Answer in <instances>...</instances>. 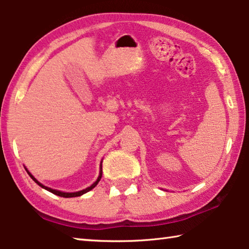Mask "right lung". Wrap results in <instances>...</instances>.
<instances>
[{
	"mask_svg": "<svg viewBox=\"0 0 249 249\" xmlns=\"http://www.w3.org/2000/svg\"><path fill=\"white\" fill-rule=\"evenodd\" d=\"M28 172V171H27ZM28 175L31 176V178L35 181V182L38 184V185H40L41 188H44V189H46V190L47 191H49V192H52V193H53V195H56V196H64V197H73V196H82V195H84V193H87V192H89L90 190H92V189H93L96 184L99 183V181L101 180V178H102V166H101V170H100V175H99V178H98V180L95 181V182L91 185V187H89V188H87V189H84V190H81V191H78V192H72V193H67V192H61V191H58V190H53V189H50V188H48V187H45V185H43L41 184L40 182H38V181H37L35 178H34V177L29 174L28 172Z\"/></svg>",
	"mask_w": 249,
	"mask_h": 249,
	"instance_id": "right-lung-1",
	"label": "right lung"
}]
</instances>
